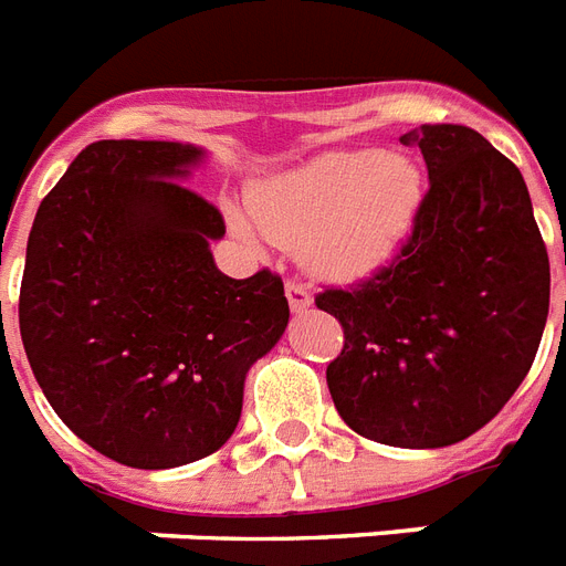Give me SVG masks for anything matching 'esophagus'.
Listing matches in <instances>:
<instances>
[{
	"mask_svg": "<svg viewBox=\"0 0 566 566\" xmlns=\"http://www.w3.org/2000/svg\"><path fill=\"white\" fill-rule=\"evenodd\" d=\"M286 297L295 315H301V312H306L312 306V292L304 283H297V280H289L286 283Z\"/></svg>",
	"mask_w": 566,
	"mask_h": 566,
	"instance_id": "34e87169",
	"label": "esophagus"
}]
</instances>
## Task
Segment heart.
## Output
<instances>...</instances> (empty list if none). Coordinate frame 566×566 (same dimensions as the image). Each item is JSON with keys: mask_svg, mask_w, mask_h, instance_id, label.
<instances>
[{"mask_svg": "<svg viewBox=\"0 0 566 566\" xmlns=\"http://www.w3.org/2000/svg\"><path fill=\"white\" fill-rule=\"evenodd\" d=\"M256 228L301 245L312 271L361 280L400 251L423 205L418 163L379 148L327 151L262 180L248 196Z\"/></svg>", "mask_w": 566, "mask_h": 566, "instance_id": "heart-1", "label": "heart"}]
</instances>
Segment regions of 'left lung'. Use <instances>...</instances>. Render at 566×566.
Returning a JSON list of instances; mask_svg holds the SVG:
<instances>
[{"instance_id":"1","label":"left lung","mask_w":566,"mask_h":566,"mask_svg":"<svg viewBox=\"0 0 566 566\" xmlns=\"http://www.w3.org/2000/svg\"><path fill=\"white\" fill-rule=\"evenodd\" d=\"M429 189L391 265L318 310L345 329L327 365L338 415L388 447L482 429L526 379L549 312V256L520 169L464 125H420Z\"/></svg>"}]
</instances>
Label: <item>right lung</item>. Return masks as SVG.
<instances>
[{
	"label": "right lung",
	"mask_w": 566,
	"mask_h": 566,
	"mask_svg": "<svg viewBox=\"0 0 566 566\" xmlns=\"http://www.w3.org/2000/svg\"><path fill=\"white\" fill-rule=\"evenodd\" d=\"M207 151L102 139L40 201L20 336L43 395L93 450L139 470L216 453L245 377L286 333L283 280L221 274V212L180 180Z\"/></svg>",
	"instance_id": "obj_1"
}]
</instances>
